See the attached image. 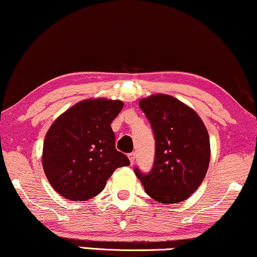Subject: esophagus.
<instances>
[{"instance_id": "1", "label": "esophagus", "mask_w": 257, "mask_h": 257, "mask_svg": "<svg viewBox=\"0 0 257 257\" xmlns=\"http://www.w3.org/2000/svg\"><path fill=\"white\" fill-rule=\"evenodd\" d=\"M128 159H130V162H131V165H134L135 160H136V153H130L128 154Z\"/></svg>"}]
</instances>
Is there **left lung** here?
<instances>
[{"mask_svg": "<svg viewBox=\"0 0 257 257\" xmlns=\"http://www.w3.org/2000/svg\"><path fill=\"white\" fill-rule=\"evenodd\" d=\"M141 109L152 126L155 156L152 170L136 176L150 197L178 203L194 194L206 177L210 160L207 128L195 110L168 95L141 99Z\"/></svg>", "mask_w": 257, "mask_h": 257, "instance_id": "left-lung-1", "label": "left lung"}]
</instances>
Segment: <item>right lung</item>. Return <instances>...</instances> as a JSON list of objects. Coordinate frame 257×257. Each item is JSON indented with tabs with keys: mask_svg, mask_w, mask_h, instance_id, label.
<instances>
[{
	"mask_svg": "<svg viewBox=\"0 0 257 257\" xmlns=\"http://www.w3.org/2000/svg\"><path fill=\"white\" fill-rule=\"evenodd\" d=\"M122 105L117 99H86L66 110L50 126L42 164L51 186L65 198L95 197L116 168L130 165L127 156L115 149V135L110 127Z\"/></svg>",
	"mask_w": 257,
	"mask_h": 257,
	"instance_id": "add662e5",
	"label": "right lung"
}]
</instances>
